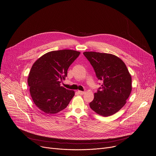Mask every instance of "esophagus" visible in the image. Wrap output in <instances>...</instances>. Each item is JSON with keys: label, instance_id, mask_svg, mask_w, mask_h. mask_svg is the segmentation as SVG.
<instances>
[{"label": "esophagus", "instance_id": "obj_1", "mask_svg": "<svg viewBox=\"0 0 156 156\" xmlns=\"http://www.w3.org/2000/svg\"><path fill=\"white\" fill-rule=\"evenodd\" d=\"M78 93L80 94H81V95H82V94H84L85 92H83V91H80V90H78Z\"/></svg>", "mask_w": 156, "mask_h": 156}]
</instances>
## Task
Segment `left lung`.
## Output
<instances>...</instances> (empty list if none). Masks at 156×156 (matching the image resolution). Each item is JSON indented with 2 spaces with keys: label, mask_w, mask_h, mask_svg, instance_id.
Instances as JSON below:
<instances>
[{
  "label": "left lung",
  "mask_w": 156,
  "mask_h": 156,
  "mask_svg": "<svg viewBox=\"0 0 156 156\" xmlns=\"http://www.w3.org/2000/svg\"><path fill=\"white\" fill-rule=\"evenodd\" d=\"M83 54L93 66L98 80L103 81L102 87L94 94L90 108L104 117L117 113L124 106L132 89L131 76L125 64L110 54L84 52Z\"/></svg>",
  "instance_id": "8db88e82"
}]
</instances>
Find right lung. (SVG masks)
<instances>
[{
    "instance_id": "right-lung-1",
    "label": "right lung",
    "mask_w": 156,
    "mask_h": 156,
    "mask_svg": "<svg viewBox=\"0 0 156 156\" xmlns=\"http://www.w3.org/2000/svg\"><path fill=\"white\" fill-rule=\"evenodd\" d=\"M80 54V52L70 49L51 51L33 64L28 83L33 102L40 110L55 114L68 105L75 92L65 89L60 83Z\"/></svg>"
}]
</instances>
